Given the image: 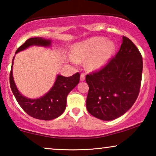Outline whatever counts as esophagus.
Listing matches in <instances>:
<instances>
[{
    "instance_id": "34e87169",
    "label": "esophagus",
    "mask_w": 156,
    "mask_h": 156,
    "mask_svg": "<svg viewBox=\"0 0 156 156\" xmlns=\"http://www.w3.org/2000/svg\"><path fill=\"white\" fill-rule=\"evenodd\" d=\"M80 80H81V81H84V80H85V74H84V73H82V74H81Z\"/></svg>"
}]
</instances>
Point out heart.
Instances as JSON below:
<instances>
[{
	"label": "heart",
	"mask_w": 156,
	"mask_h": 156,
	"mask_svg": "<svg viewBox=\"0 0 156 156\" xmlns=\"http://www.w3.org/2000/svg\"><path fill=\"white\" fill-rule=\"evenodd\" d=\"M115 51V44L106 41L103 37H95L78 44L73 55L76 61L89 59L87 65L91 69H97L105 65Z\"/></svg>",
	"instance_id": "obj_1"
}]
</instances>
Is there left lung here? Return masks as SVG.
<instances>
[{"label": "left lung", "mask_w": 156, "mask_h": 156, "mask_svg": "<svg viewBox=\"0 0 156 156\" xmlns=\"http://www.w3.org/2000/svg\"><path fill=\"white\" fill-rule=\"evenodd\" d=\"M122 38L116 56L99 71L86 76L87 111L103 121L114 120L124 114L135 103L140 91L141 54L131 40L125 36Z\"/></svg>", "instance_id": "1"}]
</instances>
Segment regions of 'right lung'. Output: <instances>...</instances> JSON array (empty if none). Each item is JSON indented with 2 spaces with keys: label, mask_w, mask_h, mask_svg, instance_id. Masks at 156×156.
<instances>
[{
  "label": "right lung",
  "mask_w": 156,
  "mask_h": 156,
  "mask_svg": "<svg viewBox=\"0 0 156 156\" xmlns=\"http://www.w3.org/2000/svg\"><path fill=\"white\" fill-rule=\"evenodd\" d=\"M51 42L50 40H45L42 37L30 38L19 47L16 54L32 45L48 47L51 44ZM12 63L10 73V86L17 101L27 114L40 120H52L63 114L67 104L68 94L78 84L80 78L79 72L68 77L57 75L54 85L48 93L38 99H31L19 92L12 77Z\"/></svg>",
  "instance_id": "add662e5"
}]
</instances>
